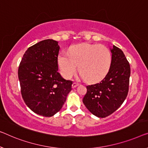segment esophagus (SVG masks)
Wrapping results in <instances>:
<instances>
[{
    "mask_svg": "<svg viewBox=\"0 0 148 148\" xmlns=\"http://www.w3.org/2000/svg\"><path fill=\"white\" fill-rule=\"evenodd\" d=\"M78 86V83L74 82L73 84H72V88H76V86Z\"/></svg>",
    "mask_w": 148,
    "mask_h": 148,
    "instance_id": "1",
    "label": "esophagus"
}]
</instances>
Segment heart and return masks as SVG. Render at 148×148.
Returning <instances> with one entry per match:
<instances>
[{"label": "heart", "mask_w": 148, "mask_h": 148, "mask_svg": "<svg viewBox=\"0 0 148 148\" xmlns=\"http://www.w3.org/2000/svg\"><path fill=\"white\" fill-rule=\"evenodd\" d=\"M58 62L64 78H71L79 65L82 77L89 82H95L108 72L112 64V54L103 45L82 44L72 47L69 53H60Z\"/></svg>", "instance_id": "b5f03b06"}]
</instances>
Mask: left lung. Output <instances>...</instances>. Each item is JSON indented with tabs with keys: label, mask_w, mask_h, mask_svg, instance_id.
Returning <instances> with one entry per match:
<instances>
[{
	"label": "left lung",
	"mask_w": 148,
	"mask_h": 148,
	"mask_svg": "<svg viewBox=\"0 0 148 148\" xmlns=\"http://www.w3.org/2000/svg\"><path fill=\"white\" fill-rule=\"evenodd\" d=\"M112 64L100 82L87 86L83 103L92 114L105 118L118 110L126 98L129 90L130 66L122 50L110 48Z\"/></svg>",
	"instance_id": "8db88e82"
}]
</instances>
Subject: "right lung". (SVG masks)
<instances>
[{"label": "right lung", "instance_id": "1", "mask_svg": "<svg viewBox=\"0 0 148 148\" xmlns=\"http://www.w3.org/2000/svg\"><path fill=\"white\" fill-rule=\"evenodd\" d=\"M58 42L52 39L30 46L23 55L18 76L27 106L38 115L51 117L59 112L72 90V82L58 72Z\"/></svg>", "mask_w": 148, "mask_h": 148}]
</instances>
